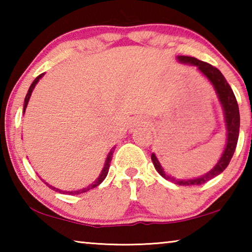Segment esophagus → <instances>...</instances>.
Here are the masks:
<instances>
[{"instance_id": "34e87169", "label": "esophagus", "mask_w": 252, "mask_h": 252, "mask_svg": "<svg viewBox=\"0 0 252 252\" xmlns=\"http://www.w3.org/2000/svg\"><path fill=\"white\" fill-rule=\"evenodd\" d=\"M147 125V120L142 117H135L133 118V120H132L131 123V130L134 129V127H138V126H146Z\"/></svg>"}]
</instances>
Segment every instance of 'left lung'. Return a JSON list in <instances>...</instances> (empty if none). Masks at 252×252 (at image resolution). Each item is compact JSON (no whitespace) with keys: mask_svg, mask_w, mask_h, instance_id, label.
Wrapping results in <instances>:
<instances>
[{"mask_svg":"<svg viewBox=\"0 0 252 252\" xmlns=\"http://www.w3.org/2000/svg\"><path fill=\"white\" fill-rule=\"evenodd\" d=\"M177 60L182 64L192 65L197 67V70L206 78L210 84L215 89L217 97L221 104V108L223 111L224 123H225V132H227V138H225V146L222 155L219 158V160L215 164L210 171L199 176L197 178L190 179H178L169 176L168 172L164 171L159 159H158L156 153L152 152L151 160L155 168L161 177H163L165 180L176 183L179 186H199L203 185L207 181L216 178L217 176L223 171L228 167L230 160L234 153L237 147L238 138H239V129H240V114H239V106L237 103L236 96L233 94V91L230 85L228 84L222 73L217 69L203 61L192 58V57H185V55H178Z\"/></svg>","mask_w":252,"mask_h":252,"instance_id":"8db88e82","label":"left lung"}]
</instances>
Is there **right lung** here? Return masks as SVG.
<instances>
[{
	"instance_id": "right-lung-1",
	"label": "right lung",
	"mask_w": 252,
	"mask_h": 252,
	"mask_svg": "<svg viewBox=\"0 0 252 252\" xmlns=\"http://www.w3.org/2000/svg\"><path fill=\"white\" fill-rule=\"evenodd\" d=\"M43 75H44V73H42V74H40L39 76H37V78L33 81L32 82V84H31V87H30V89H29V91H28V93H27V96H25V99H24V106H23V116H24V113H25V110H27V106H28V103H29V101H30V97H31V95H32V92H33V90H34V88H35V85L37 84V82H39V81L43 78ZM114 150H116V146H114L112 149H111V150L109 151V153H108V156H106V158H105V161H104V165H103V168H102V170H101V172H100V174H99V177H97L96 179H95V181H93L91 185H89L88 187H85V188H82V189H79V190H72V191H65V190H61V189H59V188H55V187H53L52 185H50L49 182H46L45 180H43V179H42L41 177H40V179L42 181H43L46 186H48L50 189H52V190H54L55 192H59V193H63V194H70V195H74V194H80V193H83V192H87V191H89V190H91V189H93V188H95V187H97L99 185H101L102 183V181L104 180V179L106 178V176H108V172H109V169H110V163H111V160H112V155H113V152H114Z\"/></svg>"
}]
</instances>
